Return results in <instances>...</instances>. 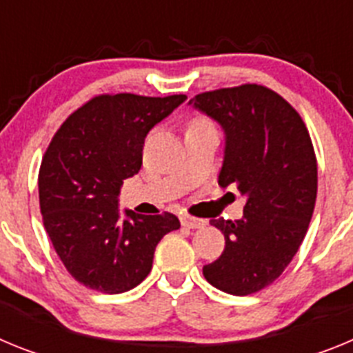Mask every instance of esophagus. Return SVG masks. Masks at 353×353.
<instances>
[{"label":"esophagus","instance_id":"obj_1","mask_svg":"<svg viewBox=\"0 0 353 353\" xmlns=\"http://www.w3.org/2000/svg\"><path fill=\"white\" fill-rule=\"evenodd\" d=\"M180 221H182V226L192 228V230H194V228H203L205 224H207L205 219H198V217H192V215H182Z\"/></svg>","mask_w":353,"mask_h":353}]
</instances>
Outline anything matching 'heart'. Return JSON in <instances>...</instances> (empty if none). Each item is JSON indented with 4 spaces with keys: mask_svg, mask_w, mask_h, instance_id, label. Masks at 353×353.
<instances>
[{
    "mask_svg": "<svg viewBox=\"0 0 353 353\" xmlns=\"http://www.w3.org/2000/svg\"><path fill=\"white\" fill-rule=\"evenodd\" d=\"M208 125H212V123L207 120V118L196 117V118H192V120H189V125H187V130H189V129H199V127H208Z\"/></svg>",
    "mask_w": 353,
    "mask_h": 353,
    "instance_id": "b5f03b06",
    "label": "heart"
}]
</instances>
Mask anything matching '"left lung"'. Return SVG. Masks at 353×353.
<instances>
[{
    "mask_svg": "<svg viewBox=\"0 0 353 353\" xmlns=\"http://www.w3.org/2000/svg\"><path fill=\"white\" fill-rule=\"evenodd\" d=\"M191 104L226 132L219 185L248 198L240 221H210L226 245L203 276L223 292L251 295L281 276L307 232L318 189L313 141L295 108L261 84L199 93Z\"/></svg>",
    "mask_w": 353,
    "mask_h": 353,
    "instance_id": "8db88e82",
    "label": "left lung"
}]
</instances>
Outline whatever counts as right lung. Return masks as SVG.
I'll list each match as a JSON object with an SVG mask.
<instances>
[{
    "mask_svg": "<svg viewBox=\"0 0 353 353\" xmlns=\"http://www.w3.org/2000/svg\"><path fill=\"white\" fill-rule=\"evenodd\" d=\"M185 99L97 95L52 136L39 171L40 212L56 254L81 285L129 292L150 274L162 236L180 228L170 212L125 210L121 219L117 198L123 180L141 170L148 130Z\"/></svg>",
    "mask_w": 353,
    "mask_h": 353,
    "instance_id": "obj_1",
    "label": "right lung"
}]
</instances>
